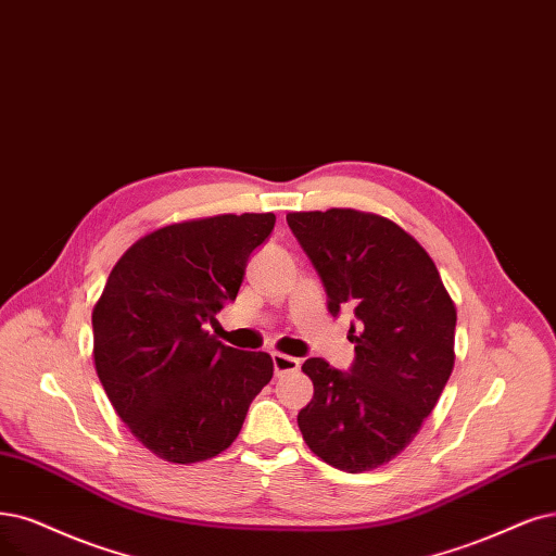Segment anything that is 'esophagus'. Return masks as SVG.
Masks as SVG:
<instances>
[{"instance_id": "esophagus-1", "label": "esophagus", "mask_w": 556, "mask_h": 556, "mask_svg": "<svg viewBox=\"0 0 556 556\" xmlns=\"http://www.w3.org/2000/svg\"><path fill=\"white\" fill-rule=\"evenodd\" d=\"M273 364H275V376L300 371V359H295L291 355H283V353H273Z\"/></svg>"}]
</instances>
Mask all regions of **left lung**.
I'll list each match as a JSON object with an SVG mask.
<instances>
[{
    "mask_svg": "<svg viewBox=\"0 0 556 556\" xmlns=\"http://www.w3.org/2000/svg\"><path fill=\"white\" fill-rule=\"evenodd\" d=\"M314 263L332 316L353 306L355 362L339 371L302 364L314 382L300 409L302 438L318 458L359 475L415 440L454 371L456 306L433 258L392 219L353 208L286 215Z\"/></svg>",
    "mask_w": 556,
    "mask_h": 556,
    "instance_id": "8db88e82",
    "label": "left lung"
}]
</instances>
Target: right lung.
<instances>
[{"label": "right lung", "mask_w": 556, "mask_h": 556, "mask_svg": "<svg viewBox=\"0 0 556 556\" xmlns=\"http://www.w3.org/2000/svg\"><path fill=\"white\" fill-rule=\"evenodd\" d=\"M273 213L162 226L118 258L93 306V362L130 433L162 460L215 458L273 380V357L217 341L205 325L236 300Z\"/></svg>", "instance_id": "obj_1"}]
</instances>
